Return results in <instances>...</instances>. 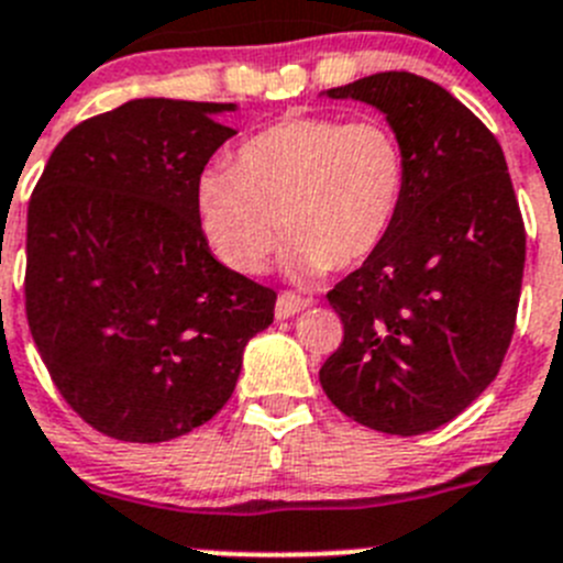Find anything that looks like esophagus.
I'll return each instance as SVG.
<instances>
[{"mask_svg": "<svg viewBox=\"0 0 563 563\" xmlns=\"http://www.w3.org/2000/svg\"><path fill=\"white\" fill-rule=\"evenodd\" d=\"M302 308H308V300H302V297H297V294H291V291H283L280 297H277L275 317L288 319V317H294V313H300Z\"/></svg>", "mask_w": 563, "mask_h": 563, "instance_id": "esophagus-1", "label": "esophagus"}]
</instances>
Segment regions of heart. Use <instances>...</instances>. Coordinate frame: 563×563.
Segmentation results:
<instances>
[{
	"mask_svg": "<svg viewBox=\"0 0 563 563\" xmlns=\"http://www.w3.org/2000/svg\"><path fill=\"white\" fill-rule=\"evenodd\" d=\"M407 185V154L384 120L283 118L238 148L235 168L199 176L196 210L227 269H266L283 230V266L308 280L378 252Z\"/></svg>",
	"mask_w": 563,
	"mask_h": 563,
	"instance_id": "1",
	"label": "heart"
}]
</instances>
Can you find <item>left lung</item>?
Wrapping results in <instances>:
<instances>
[{
  "instance_id": "1",
  "label": "left lung",
  "mask_w": 563,
  "mask_h": 563,
  "mask_svg": "<svg viewBox=\"0 0 563 563\" xmlns=\"http://www.w3.org/2000/svg\"><path fill=\"white\" fill-rule=\"evenodd\" d=\"M378 109L407 154L398 224L328 291L344 339L319 369L336 409L387 434L457 418L508 353L525 224L496 136L443 86L378 73L322 92Z\"/></svg>"
}]
</instances>
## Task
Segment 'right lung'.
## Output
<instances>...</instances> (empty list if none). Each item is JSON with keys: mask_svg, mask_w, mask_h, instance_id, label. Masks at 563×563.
Masks as SVG:
<instances>
[{"mask_svg": "<svg viewBox=\"0 0 563 563\" xmlns=\"http://www.w3.org/2000/svg\"><path fill=\"white\" fill-rule=\"evenodd\" d=\"M235 103L140 98L75 125L27 207L24 306L55 387L125 443L194 432L230 401L277 294L212 257L196 210Z\"/></svg>", "mask_w": 563, "mask_h": 563, "instance_id": "right-lung-1", "label": "right lung"}]
</instances>
